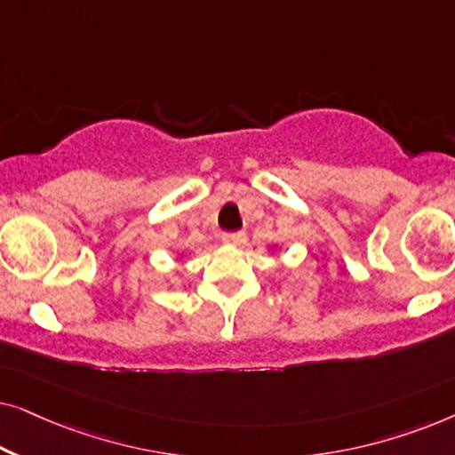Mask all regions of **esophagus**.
<instances>
[{
    "mask_svg": "<svg viewBox=\"0 0 455 455\" xmlns=\"http://www.w3.org/2000/svg\"><path fill=\"white\" fill-rule=\"evenodd\" d=\"M223 242H226V244L242 246V244H246V234H244V232H232V234H226V235H223Z\"/></svg>",
    "mask_w": 455,
    "mask_h": 455,
    "instance_id": "1",
    "label": "esophagus"
}]
</instances>
